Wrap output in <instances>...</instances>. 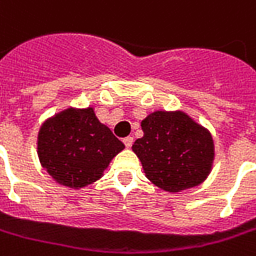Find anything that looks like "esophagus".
<instances>
[{"label": "esophagus", "instance_id": "34e87169", "mask_svg": "<svg viewBox=\"0 0 256 256\" xmlns=\"http://www.w3.org/2000/svg\"><path fill=\"white\" fill-rule=\"evenodd\" d=\"M123 143H124V146H126V147H132V144H133V137L132 136H128V137H124V138H123Z\"/></svg>", "mask_w": 256, "mask_h": 256}]
</instances>
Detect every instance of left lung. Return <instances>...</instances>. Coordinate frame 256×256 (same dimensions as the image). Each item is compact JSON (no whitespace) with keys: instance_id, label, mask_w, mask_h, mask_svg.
Segmentation results:
<instances>
[{"instance_id":"8db88e82","label":"left lung","mask_w":256,"mask_h":256,"mask_svg":"<svg viewBox=\"0 0 256 256\" xmlns=\"http://www.w3.org/2000/svg\"><path fill=\"white\" fill-rule=\"evenodd\" d=\"M143 137L133 152L146 177L162 190L178 192L207 178L214 142L207 128L182 112H154L142 122Z\"/></svg>"}]
</instances>
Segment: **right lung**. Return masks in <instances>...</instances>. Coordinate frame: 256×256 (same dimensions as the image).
Wrapping results in <instances>:
<instances>
[{
    "instance_id": "obj_1",
    "label": "right lung",
    "mask_w": 256,
    "mask_h": 256,
    "mask_svg": "<svg viewBox=\"0 0 256 256\" xmlns=\"http://www.w3.org/2000/svg\"><path fill=\"white\" fill-rule=\"evenodd\" d=\"M124 144L102 124L92 108L66 109L46 120L38 134V156L52 178L70 188L99 180Z\"/></svg>"
}]
</instances>
